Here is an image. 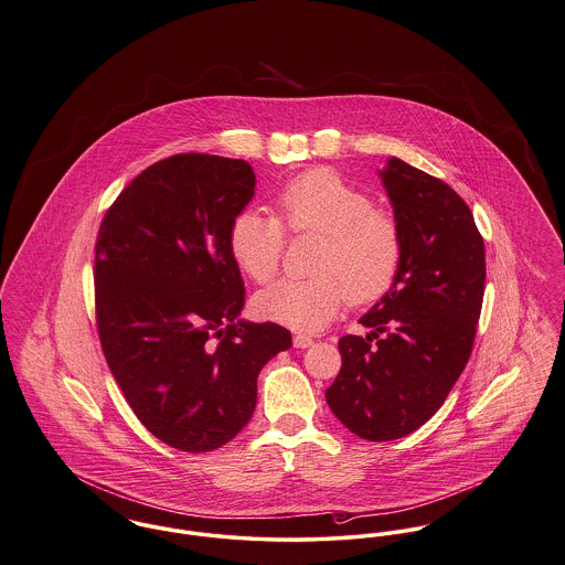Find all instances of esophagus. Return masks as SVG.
I'll use <instances>...</instances> for the list:
<instances>
[{"instance_id": "1", "label": "esophagus", "mask_w": 565, "mask_h": 565, "mask_svg": "<svg viewBox=\"0 0 565 565\" xmlns=\"http://www.w3.org/2000/svg\"><path fill=\"white\" fill-rule=\"evenodd\" d=\"M311 345H313V339H311V337H307V334H297V337H295V348L305 350V348H311Z\"/></svg>"}]
</instances>
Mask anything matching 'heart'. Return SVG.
Segmentation results:
<instances>
[{
	"mask_svg": "<svg viewBox=\"0 0 565 565\" xmlns=\"http://www.w3.org/2000/svg\"><path fill=\"white\" fill-rule=\"evenodd\" d=\"M277 206L290 233L322 234L313 263L318 275L268 284L254 299L258 316L292 331H320L345 299L363 305L393 286L403 256L398 224L337 172L300 174L281 190ZM281 224L256 209L241 211L231 224L234 263L254 281L270 279L279 266Z\"/></svg>",
	"mask_w": 565,
	"mask_h": 565,
	"instance_id": "1",
	"label": "heart"
}]
</instances>
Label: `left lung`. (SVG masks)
Returning a JSON list of instances; mask_svg holds the SVG:
<instances>
[{
	"label": "left lung",
	"mask_w": 565,
	"mask_h": 565,
	"mask_svg": "<svg viewBox=\"0 0 565 565\" xmlns=\"http://www.w3.org/2000/svg\"><path fill=\"white\" fill-rule=\"evenodd\" d=\"M403 238L393 286L339 339L332 414L371 441L423 427L471 354L484 297V241L463 199L425 170L388 158L380 172Z\"/></svg>",
	"instance_id": "obj_1"
}]
</instances>
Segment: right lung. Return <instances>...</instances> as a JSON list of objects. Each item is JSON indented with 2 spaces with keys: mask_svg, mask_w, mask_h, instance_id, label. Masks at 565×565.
<instances>
[{
  "mask_svg": "<svg viewBox=\"0 0 565 565\" xmlns=\"http://www.w3.org/2000/svg\"><path fill=\"white\" fill-rule=\"evenodd\" d=\"M245 160L181 153L142 170L102 220V350L134 414L168 446L211 452L241 431L258 373L292 345L241 316L245 286L228 234L254 199Z\"/></svg>",
  "mask_w": 565,
  "mask_h": 565,
  "instance_id": "obj_1",
  "label": "right lung"
}]
</instances>
